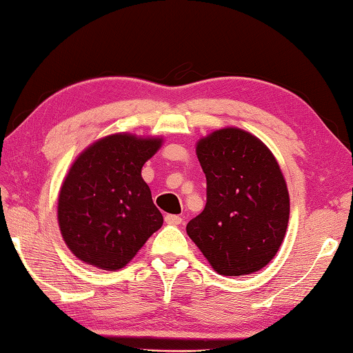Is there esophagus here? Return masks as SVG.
<instances>
[{
    "mask_svg": "<svg viewBox=\"0 0 353 353\" xmlns=\"http://www.w3.org/2000/svg\"><path fill=\"white\" fill-rule=\"evenodd\" d=\"M165 223L170 225H179V224H182V218L177 216V214H166Z\"/></svg>",
    "mask_w": 353,
    "mask_h": 353,
    "instance_id": "esophagus-1",
    "label": "esophagus"
}]
</instances>
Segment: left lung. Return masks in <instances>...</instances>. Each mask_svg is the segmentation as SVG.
I'll use <instances>...</instances> for the list:
<instances>
[{"mask_svg": "<svg viewBox=\"0 0 353 353\" xmlns=\"http://www.w3.org/2000/svg\"><path fill=\"white\" fill-rule=\"evenodd\" d=\"M207 179L202 213L187 234L221 276L260 271L277 254L290 218V196L277 160L249 132L227 128L196 148Z\"/></svg>", "mask_w": 353, "mask_h": 353, "instance_id": "obj_1", "label": "left lung"}]
</instances>
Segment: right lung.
Here are the masks:
<instances>
[{
    "label": "right lung",
    "instance_id": "add662e5",
    "mask_svg": "<svg viewBox=\"0 0 353 353\" xmlns=\"http://www.w3.org/2000/svg\"><path fill=\"white\" fill-rule=\"evenodd\" d=\"M160 139L115 134L93 143L73 166L59 194L57 218L77 259L101 270L126 266L163 224L141 168Z\"/></svg>",
    "mask_w": 353,
    "mask_h": 353
}]
</instances>
